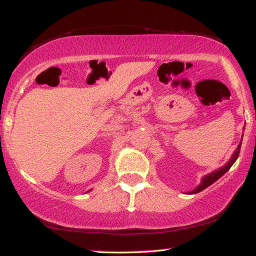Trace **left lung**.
Segmentation results:
<instances>
[{
  "mask_svg": "<svg viewBox=\"0 0 256 256\" xmlns=\"http://www.w3.org/2000/svg\"><path fill=\"white\" fill-rule=\"evenodd\" d=\"M242 138H244V135H242ZM241 144H242V141H241V142L238 144V148H236V150L234 152V154H232V158H230V159H229V162H226L224 166L220 167V170H216V171H214V172L209 173V174L204 176L203 178H202L200 184L198 185L197 188H194V190L188 192V194H197V192L203 191L204 188H206L208 186H210L211 184H214V182H215L216 180H218V179H220V176H222L223 174H224V173L228 172L230 167H232V165H234V162H236V160H238V154H240V150H241Z\"/></svg>",
  "mask_w": 256,
  "mask_h": 256,
  "instance_id": "left-lung-1",
  "label": "left lung"
}]
</instances>
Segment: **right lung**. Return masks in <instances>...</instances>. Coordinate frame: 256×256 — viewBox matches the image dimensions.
<instances>
[{
  "label": "right lung",
  "mask_w": 256,
  "mask_h": 256,
  "mask_svg": "<svg viewBox=\"0 0 256 256\" xmlns=\"http://www.w3.org/2000/svg\"><path fill=\"white\" fill-rule=\"evenodd\" d=\"M89 191H91V190H89Z\"/></svg>",
  "instance_id": "obj_1"
}]
</instances>
